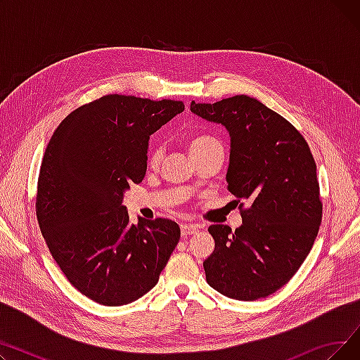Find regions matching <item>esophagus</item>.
I'll return each instance as SVG.
<instances>
[{"mask_svg": "<svg viewBox=\"0 0 360 360\" xmlns=\"http://www.w3.org/2000/svg\"><path fill=\"white\" fill-rule=\"evenodd\" d=\"M198 232L197 224H181V235L185 238L188 235H194Z\"/></svg>", "mask_w": 360, "mask_h": 360, "instance_id": "1", "label": "esophagus"}]
</instances>
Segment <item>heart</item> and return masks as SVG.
Here are the masks:
<instances>
[{"mask_svg":"<svg viewBox=\"0 0 360 360\" xmlns=\"http://www.w3.org/2000/svg\"><path fill=\"white\" fill-rule=\"evenodd\" d=\"M216 146H221L220 141L217 139L212 137V136H207V134L191 136V137H188V140H186V148H188V151H190L191 158L202 153V151L209 150L212 147H216ZM160 158H162V151H160L159 147L150 148L148 158H147L148 166H151V167L158 166V163L160 162Z\"/></svg>","mask_w":360,"mask_h":360,"instance_id":"heart-1","label":"heart"}]
</instances>
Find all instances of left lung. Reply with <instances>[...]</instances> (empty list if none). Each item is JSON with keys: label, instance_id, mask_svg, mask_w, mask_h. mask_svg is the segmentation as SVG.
Returning a JSON list of instances; mask_svg holds the SVG:
<instances>
[{"label": "left lung", "instance_id": "left-lung-1", "mask_svg": "<svg viewBox=\"0 0 360 360\" xmlns=\"http://www.w3.org/2000/svg\"><path fill=\"white\" fill-rule=\"evenodd\" d=\"M191 112L228 129V190L250 204L235 232L226 224L209 228L214 251L202 262L207 283L238 300L267 297L299 270L323 219L309 146L288 120L247 94L193 101Z\"/></svg>", "mask_w": 360, "mask_h": 360}]
</instances>
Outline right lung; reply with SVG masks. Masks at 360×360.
Wrapping results in <instances>:
<instances>
[{"instance_id": "1", "label": "right lung", "mask_w": 360, "mask_h": 360, "mask_svg": "<svg viewBox=\"0 0 360 360\" xmlns=\"http://www.w3.org/2000/svg\"><path fill=\"white\" fill-rule=\"evenodd\" d=\"M185 109L178 101L108 94L55 129L37 179L36 216L71 285L106 307L156 286L181 238L169 219L129 223L124 194L147 169L150 136Z\"/></svg>"}]
</instances>
